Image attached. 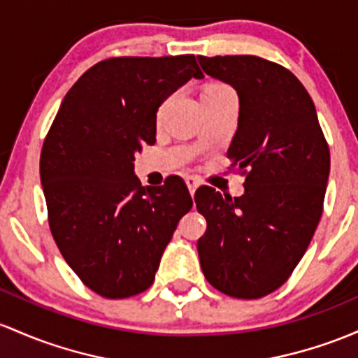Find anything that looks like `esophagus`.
Masks as SVG:
<instances>
[{
	"instance_id": "obj_1",
	"label": "esophagus",
	"mask_w": 358,
	"mask_h": 358,
	"mask_svg": "<svg viewBox=\"0 0 358 358\" xmlns=\"http://www.w3.org/2000/svg\"><path fill=\"white\" fill-rule=\"evenodd\" d=\"M185 183L188 187V192H190V195H194L195 190H197L199 185H200L197 176H185Z\"/></svg>"
}]
</instances>
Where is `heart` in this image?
<instances>
[{
  "label": "heart",
  "mask_w": 358,
  "mask_h": 358,
  "mask_svg": "<svg viewBox=\"0 0 358 358\" xmlns=\"http://www.w3.org/2000/svg\"><path fill=\"white\" fill-rule=\"evenodd\" d=\"M206 90H219V92H233V90H231L229 86H226V85H210V86H207Z\"/></svg>",
  "instance_id": "1"
}]
</instances>
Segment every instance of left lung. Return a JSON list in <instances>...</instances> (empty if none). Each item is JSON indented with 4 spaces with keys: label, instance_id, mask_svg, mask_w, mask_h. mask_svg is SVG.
<instances>
[{
    "label": "left lung",
    "instance_id": "1",
    "mask_svg": "<svg viewBox=\"0 0 358 358\" xmlns=\"http://www.w3.org/2000/svg\"><path fill=\"white\" fill-rule=\"evenodd\" d=\"M203 73L239 96L238 131L227 158L246 175L241 197L195 192L207 231L200 266L212 287L258 299L284 284L304 257L323 214L329 148L302 83L257 56H199Z\"/></svg>",
    "mask_w": 358,
    "mask_h": 358
}]
</instances>
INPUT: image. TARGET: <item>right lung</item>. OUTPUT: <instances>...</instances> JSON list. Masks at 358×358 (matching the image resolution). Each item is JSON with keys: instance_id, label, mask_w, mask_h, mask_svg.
Listing matches in <instances>:
<instances>
[{"instance_id": "obj_1", "label": "right lung", "mask_w": 358, "mask_h": 358, "mask_svg": "<svg viewBox=\"0 0 358 358\" xmlns=\"http://www.w3.org/2000/svg\"><path fill=\"white\" fill-rule=\"evenodd\" d=\"M192 78L195 56L110 57L62 100L41 152V182L59 251L107 299L151 287L161 255L192 209L183 180L141 185L134 155L156 143V112Z\"/></svg>"}]
</instances>
